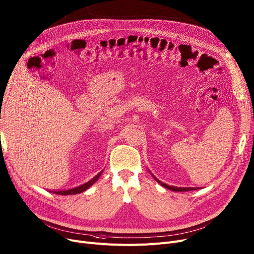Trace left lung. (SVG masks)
<instances>
[{"mask_svg":"<svg viewBox=\"0 0 254 254\" xmlns=\"http://www.w3.org/2000/svg\"><path fill=\"white\" fill-rule=\"evenodd\" d=\"M153 175V174H152ZM154 176V175H153ZM154 178L155 180L161 185V186H163L164 188H167V189H169V190H174V191H187V190H195L193 188H177V187H172V186H168V185H166V184H163V183H161L158 178H156L155 176H154Z\"/></svg>","mask_w":254,"mask_h":254,"instance_id":"obj_1","label":"left lung"}]
</instances>
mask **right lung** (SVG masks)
<instances>
[{
	"label": "right lung",
	"mask_w": 254,
	"mask_h": 254,
	"mask_svg": "<svg viewBox=\"0 0 254 254\" xmlns=\"http://www.w3.org/2000/svg\"><path fill=\"white\" fill-rule=\"evenodd\" d=\"M103 171V170H102ZM102 171H100L97 175H95L92 180H90L89 182H87L86 184L84 185H81L77 188H73V189H70V190H58V191H55L56 193H58V195H76V193H80L82 191H85L86 190H88L89 188H90L97 180L99 178V176L101 175Z\"/></svg>",
	"instance_id": "add662e5"
}]
</instances>
